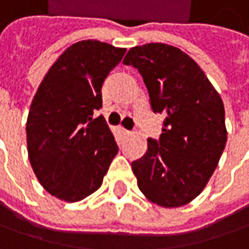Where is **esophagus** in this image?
<instances>
[{
    "instance_id": "esophagus-1",
    "label": "esophagus",
    "mask_w": 249,
    "mask_h": 249,
    "mask_svg": "<svg viewBox=\"0 0 249 249\" xmlns=\"http://www.w3.org/2000/svg\"><path fill=\"white\" fill-rule=\"evenodd\" d=\"M120 131H121V134H123L124 137H128V135H131V134H132L131 131H128V129H124V128H121Z\"/></svg>"
}]
</instances>
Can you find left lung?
<instances>
[{"label": "left lung", "mask_w": 249, "mask_h": 249, "mask_svg": "<svg viewBox=\"0 0 249 249\" xmlns=\"http://www.w3.org/2000/svg\"><path fill=\"white\" fill-rule=\"evenodd\" d=\"M123 63L138 69L151 108L165 115L159 139L131 163L139 190L162 207L196 198L212 178L227 142L220 94L184 52L165 43L129 49Z\"/></svg>", "instance_id": "left-lung-1"}]
</instances>
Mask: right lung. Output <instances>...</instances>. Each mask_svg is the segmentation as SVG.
<instances>
[{
	"label": "right lung",
	"instance_id": "1",
	"mask_svg": "<svg viewBox=\"0 0 249 249\" xmlns=\"http://www.w3.org/2000/svg\"><path fill=\"white\" fill-rule=\"evenodd\" d=\"M125 49L81 40L60 54L42 80L26 121L28 154L40 184L65 201L101 186L117 142L103 115L101 87Z\"/></svg>",
	"mask_w": 249,
	"mask_h": 249
}]
</instances>
